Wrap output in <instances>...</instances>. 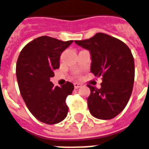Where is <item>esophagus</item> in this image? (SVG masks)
<instances>
[{
    "instance_id": "obj_1",
    "label": "esophagus",
    "mask_w": 149,
    "mask_h": 149,
    "mask_svg": "<svg viewBox=\"0 0 149 149\" xmlns=\"http://www.w3.org/2000/svg\"><path fill=\"white\" fill-rule=\"evenodd\" d=\"M74 88H75V89H79V88H80V87L81 86V84L77 83V82H75V83H74Z\"/></svg>"
}]
</instances>
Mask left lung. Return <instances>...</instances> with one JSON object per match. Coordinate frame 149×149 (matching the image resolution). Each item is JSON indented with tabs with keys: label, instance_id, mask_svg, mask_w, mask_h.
<instances>
[{
	"label": "left lung",
	"instance_id": "1",
	"mask_svg": "<svg viewBox=\"0 0 149 149\" xmlns=\"http://www.w3.org/2000/svg\"><path fill=\"white\" fill-rule=\"evenodd\" d=\"M74 42L90 52L92 73L102 76L100 89L87 85L90 89L87 100L89 111L99 119L115 118L126 106L134 86V60L130 49L104 33Z\"/></svg>",
	"mask_w": 149,
	"mask_h": 149
}]
</instances>
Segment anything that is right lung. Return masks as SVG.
I'll return each mask as SVG.
<instances>
[{
	"label": "right lung",
	"mask_w": 149,
	"mask_h": 149,
	"mask_svg": "<svg viewBox=\"0 0 149 149\" xmlns=\"http://www.w3.org/2000/svg\"><path fill=\"white\" fill-rule=\"evenodd\" d=\"M72 42L39 37L26 45L18 57L15 72L20 93L31 114L41 123H58L68 115L66 98L72 93L74 85L67 81L54 87L50 79L60 68L61 53Z\"/></svg>",
	"instance_id": "right-lung-1"
}]
</instances>
